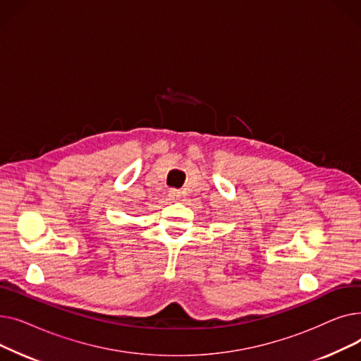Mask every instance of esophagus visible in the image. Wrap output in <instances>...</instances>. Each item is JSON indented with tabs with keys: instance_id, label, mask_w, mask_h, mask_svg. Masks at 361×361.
Instances as JSON below:
<instances>
[{
	"instance_id": "obj_1",
	"label": "esophagus",
	"mask_w": 361,
	"mask_h": 361,
	"mask_svg": "<svg viewBox=\"0 0 361 361\" xmlns=\"http://www.w3.org/2000/svg\"><path fill=\"white\" fill-rule=\"evenodd\" d=\"M171 196H173L174 199H178V197H181V193H180V190H171V193H169Z\"/></svg>"
}]
</instances>
